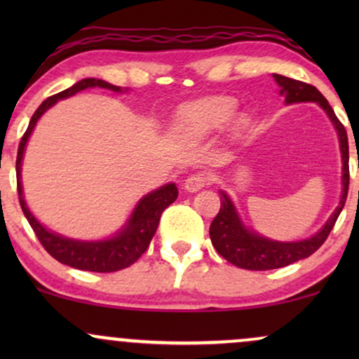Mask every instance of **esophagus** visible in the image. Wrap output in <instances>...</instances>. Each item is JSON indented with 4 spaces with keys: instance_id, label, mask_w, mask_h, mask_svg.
<instances>
[{
    "instance_id": "1",
    "label": "esophagus",
    "mask_w": 359,
    "mask_h": 359,
    "mask_svg": "<svg viewBox=\"0 0 359 359\" xmlns=\"http://www.w3.org/2000/svg\"><path fill=\"white\" fill-rule=\"evenodd\" d=\"M211 182V177H209L205 172H196V174L189 175L184 182V189L187 192H197L199 189L205 187Z\"/></svg>"
}]
</instances>
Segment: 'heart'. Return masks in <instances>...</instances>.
<instances>
[{
  "label": "heart",
  "instance_id": "heart-1",
  "mask_svg": "<svg viewBox=\"0 0 359 359\" xmlns=\"http://www.w3.org/2000/svg\"><path fill=\"white\" fill-rule=\"evenodd\" d=\"M236 100L228 96L205 97L189 106L182 114V126L192 135H208L221 130L234 118Z\"/></svg>",
  "mask_w": 359,
  "mask_h": 359
}]
</instances>
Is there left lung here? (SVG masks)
I'll list each match as a JSON object with an SVG mask.
<instances>
[{"label": "left lung", "instance_id": "left-lung-1", "mask_svg": "<svg viewBox=\"0 0 359 359\" xmlns=\"http://www.w3.org/2000/svg\"><path fill=\"white\" fill-rule=\"evenodd\" d=\"M277 84L282 88L280 94L285 96V102L292 104V102H317L323 108L331 121L334 123L337 130V137H339L341 154H343V196H341V203L336 208V211L331 214L324 228L314 236L307 238L302 241L294 243H282L273 241L269 238H263L255 231H250L248 228L243 226V222L238 216L236 209L228 196L221 192V208L217 216L214 217L209 228V234H211L212 246L216 248L217 253L222 258L228 259L233 265L240 266L245 270H273L282 269V266L290 265V263L299 262L311 257L314 251H317L323 246V243L327 240L329 233L334 228L337 217H339L341 211H343L346 197H348V187H349V147H348V135L343 123L337 119L334 114V109L329 106V102L323 94L317 90L314 86L307 84V82L290 79V77L280 76V74H273Z\"/></svg>", "mask_w": 359, "mask_h": 359}]
</instances>
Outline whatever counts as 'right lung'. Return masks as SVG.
I'll return each instance as SVG.
<instances>
[{"mask_svg": "<svg viewBox=\"0 0 359 359\" xmlns=\"http://www.w3.org/2000/svg\"><path fill=\"white\" fill-rule=\"evenodd\" d=\"M88 88H102L114 90V93H121L119 86H113L109 82H104L101 79H82L77 84H74L72 88L47 97L34 113V116L30 119V125H28L27 131H25V135L22 137V142H20L18 155H16V185H18V199L25 217L30 222L36 238H39V241L42 243V246L48 251L50 257L55 258L57 262L64 263V265L72 266V269L97 271V273H109V271L128 269V266L133 265L145 253L156 228H158L160 216L177 199V194L179 192H177L175 184H167L154 192L147 194L137 204L135 211L131 212L125 228L116 236L102 241H77L71 240V238H64L60 234L48 231L47 228H43L35 219V216L27 208V203L23 199L22 160L25 145H27L36 121H39L45 111L55 104L59 100H65V97L74 96L76 93Z\"/></svg>", "mask_w": 359, "mask_h": 359, "instance_id": "obj_1", "label": "right lung"}]
</instances>
